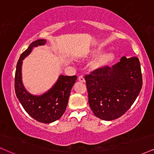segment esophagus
I'll return each mask as SVG.
<instances>
[{
    "instance_id": "obj_1",
    "label": "esophagus",
    "mask_w": 154,
    "mask_h": 154,
    "mask_svg": "<svg viewBox=\"0 0 154 154\" xmlns=\"http://www.w3.org/2000/svg\"><path fill=\"white\" fill-rule=\"evenodd\" d=\"M78 80H79V82H85V78H84V77H83L82 75L79 76Z\"/></svg>"
}]
</instances>
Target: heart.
Instances as JSON below:
<instances>
[{
	"label": "heart",
	"mask_w": 154,
	"mask_h": 154,
	"mask_svg": "<svg viewBox=\"0 0 154 154\" xmlns=\"http://www.w3.org/2000/svg\"><path fill=\"white\" fill-rule=\"evenodd\" d=\"M100 50L97 51V53H99ZM114 60V54L112 52H106V53L100 54L93 63L91 64V68L92 69H102L108 64H109Z\"/></svg>",
	"instance_id": "obj_1"
}]
</instances>
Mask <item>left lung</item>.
Listing matches in <instances>:
<instances>
[{"label": "left lung", "instance_id": "8db88e82", "mask_svg": "<svg viewBox=\"0 0 154 154\" xmlns=\"http://www.w3.org/2000/svg\"><path fill=\"white\" fill-rule=\"evenodd\" d=\"M89 104L97 117L119 118L131 107L142 87L139 59L122 57L112 67L105 66L85 75Z\"/></svg>", "mask_w": 154, "mask_h": 154}]
</instances>
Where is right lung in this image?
<instances>
[{
    "mask_svg": "<svg viewBox=\"0 0 154 154\" xmlns=\"http://www.w3.org/2000/svg\"><path fill=\"white\" fill-rule=\"evenodd\" d=\"M45 43L46 40L44 39L35 40L21 54L15 70V91L19 102L31 117L41 123L50 124L59 119L65 113L72 87L77 77L60 75L52 88L41 95L31 94L25 89L22 82L23 60L30 53L32 48Z\"/></svg>",
    "mask_w": 154,
    "mask_h": 154,
    "instance_id": "add662e5",
    "label": "right lung"
}]
</instances>
